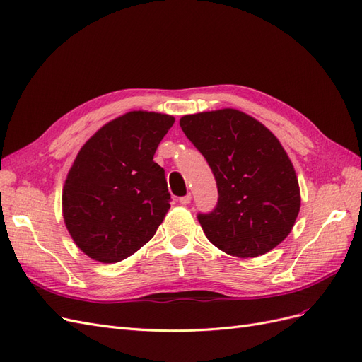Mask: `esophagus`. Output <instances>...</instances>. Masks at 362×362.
Segmentation results:
<instances>
[{"mask_svg":"<svg viewBox=\"0 0 362 362\" xmlns=\"http://www.w3.org/2000/svg\"><path fill=\"white\" fill-rule=\"evenodd\" d=\"M178 201H180V204H181V205H189V204H190V201H192V194H190V193H187L185 196H181V198H180Z\"/></svg>","mask_w":362,"mask_h":362,"instance_id":"obj_1","label":"esophagus"}]
</instances>
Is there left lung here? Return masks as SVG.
Returning <instances> with one entry per match:
<instances>
[{
	"label": "left lung",
	"mask_w": 362,
	"mask_h": 362,
	"mask_svg": "<svg viewBox=\"0 0 362 362\" xmlns=\"http://www.w3.org/2000/svg\"><path fill=\"white\" fill-rule=\"evenodd\" d=\"M180 127L217 182L216 208L198 216L206 238L238 258L264 255L284 242L300 210V189L276 136L235 108L185 115Z\"/></svg>",
	"instance_id": "left-lung-1"
}]
</instances>
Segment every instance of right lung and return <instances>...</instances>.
I'll use <instances>...</instances> for the list:
<instances>
[{
	"label": "right lung",
	"mask_w": 362,
	"mask_h": 362,
	"mask_svg": "<svg viewBox=\"0 0 362 362\" xmlns=\"http://www.w3.org/2000/svg\"><path fill=\"white\" fill-rule=\"evenodd\" d=\"M175 117L128 112L86 141L63 185L64 225L87 257L117 262L157 233L170 194L164 169L154 161Z\"/></svg>",
	"instance_id": "1"
}]
</instances>
